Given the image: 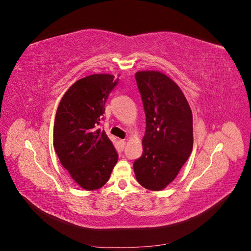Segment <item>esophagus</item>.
Listing matches in <instances>:
<instances>
[{
  "mask_svg": "<svg viewBox=\"0 0 251 251\" xmlns=\"http://www.w3.org/2000/svg\"><path fill=\"white\" fill-rule=\"evenodd\" d=\"M120 144H121V147L124 148L126 146V140L125 139L124 140H120Z\"/></svg>",
  "mask_w": 251,
  "mask_h": 251,
  "instance_id": "34e87169",
  "label": "esophagus"
}]
</instances>
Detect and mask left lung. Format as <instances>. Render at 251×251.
Segmentation results:
<instances>
[{"mask_svg":"<svg viewBox=\"0 0 251 251\" xmlns=\"http://www.w3.org/2000/svg\"><path fill=\"white\" fill-rule=\"evenodd\" d=\"M136 81L146 113L142 156L135 176L150 191H161L177 177L193 151V114L181 89L158 71H139Z\"/></svg>","mask_w":251,"mask_h":251,"instance_id":"8db88e82","label":"left lung"}]
</instances>
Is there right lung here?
Here are the masks:
<instances>
[{
  "label": "right lung",
  "instance_id": "add662e5",
  "mask_svg": "<svg viewBox=\"0 0 251 251\" xmlns=\"http://www.w3.org/2000/svg\"><path fill=\"white\" fill-rule=\"evenodd\" d=\"M114 77L93 74L75 81L56 111L53 147L72 179L87 191L107 183L118 160L112 141L100 126L105 100L118 83Z\"/></svg>",
  "mask_w": 251,
  "mask_h": 251
}]
</instances>
